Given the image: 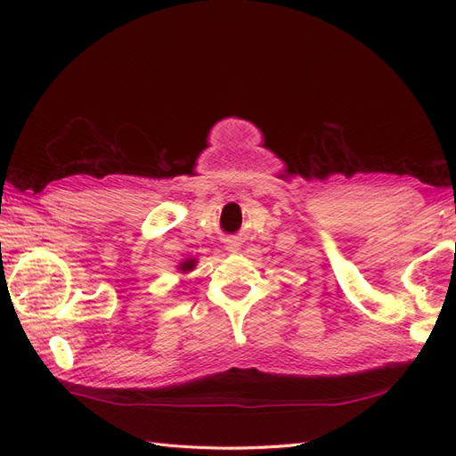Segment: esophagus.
<instances>
[{
	"instance_id": "esophagus-1",
	"label": "esophagus",
	"mask_w": 456,
	"mask_h": 456,
	"mask_svg": "<svg viewBox=\"0 0 456 456\" xmlns=\"http://www.w3.org/2000/svg\"><path fill=\"white\" fill-rule=\"evenodd\" d=\"M240 247H241V241H240V238H236V236H230V238L224 240V249L230 251V253L240 251Z\"/></svg>"
}]
</instances>
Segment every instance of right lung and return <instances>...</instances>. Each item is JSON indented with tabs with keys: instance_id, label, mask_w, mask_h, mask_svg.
Here are the masks:
<instances>
[{
	"instance_id": "add662e5",
	"label": "right lung",
	"mask_w": 456,
	"mask_h": 456,
	"mask_svg": "<svg viewBox=\"0 0 456 456\" xmlns=\"http://www.w3.org/2000/svg\"><path fill=\"white\" fill-rule=\"evenodd\" d=\"M196 258H186L184 262H183V265L181 266H178V270H181V272H191V270H194L196 268Z\"/></svg>"
}]
</instances>
